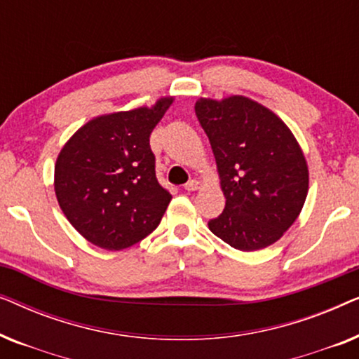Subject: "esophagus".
I'll return each mask as SVG.
<instances>
[{
    "instance_id": "esophagus-1",
    "label": "esophagus",
    "mask_w": 359,
    "mask_h": 359,
    "mask_svg": "<svg viewBox=\"0 0 359 359\" xmlns=\"http://www.w3.org/2000/svg\"><path fill=\"white\" fill-rule=\"evenodd\" d=\"M201 188H203V183H201L199 180H193V181H189V183L184 184V189L189 191V193H194V191H199Z\"/></svg>"
}]
</instances>
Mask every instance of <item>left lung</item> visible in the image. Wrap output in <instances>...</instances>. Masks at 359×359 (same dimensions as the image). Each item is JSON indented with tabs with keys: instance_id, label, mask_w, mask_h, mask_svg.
Wrapping results in <instances>:
<instances>
[{
	"instance_id": "8db88e82",
	"label": "left lung",
	"mask_w": 359,
	"mask_h": 359,
	"mask_svg": "<svg viewBox=\"0 0 359 359\" xmlns=\"http://www.w3.org/2000/svg\"><path fill=\"white\" fill-rule=\"evenodd\" d=\"M194 109L225 196L210 232L242 252L278 242L296 222L309 191V166L296 137L281 117L247 96L199 97Z\"/></svg>"
}]
</instances>
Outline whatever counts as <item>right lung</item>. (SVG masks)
Segmentation results:
<instances>
[{
	"mask_svg": "<svg viewBox=\"0 0 359 359\" xmlns=\"http://www.w3.org/2000/svg\"><path fill=\"white\" fill-rule=\"evenodd\" d=\"M173 100L93 117L62 147L53 178L58 205L96 247L129 248L163 217L171 194L156 180L150 134Z\"/></svg>",
	"mask_w": 359,
	"mask_h": 359,
	"instance_id": "obj_1",
	"label": "right lung"
}]
</instances>
